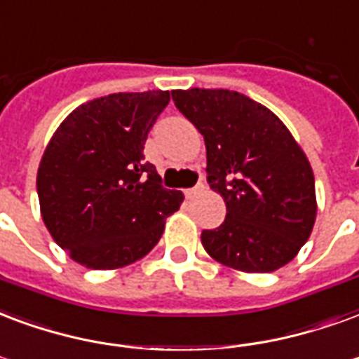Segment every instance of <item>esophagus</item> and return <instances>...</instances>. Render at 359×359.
Returning a JSON list of instances; mask_svg holds the SVG:
<instances>
[{
	"label": "esophagus",
	"mask_w": 359,
	"mask_h": 359,
	"mask_svg": "<svg viewBox=\"0 0 359 359\" xmlns=\"http://www.w3.org/2000/svg\"><path fill=\"white\" fill-rule=\"evenodd\" d=\"M203 188H205V184H203V182H198V184H196L194 188H188V190H184V196H187V198H194V196H196L198 192H201Z\"/></svg>",
	"instance_id": "34e87169"
}]
</instances>
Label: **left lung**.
Listing matches in <instances>:
<instances>
[{
	"mask_svg": "<svg viewBox=\"0 0 359 359\" xmlns=\"http://www.w3.org/2000/svg\"><path fill=\"white\" fill-rule=\"evenodd\" d=\"M179 112L203 135L207 182L226 219L201 232L215 261L274 272L293 261L316 220L314 172L301 146L266 106L228 89L172 91Z\"/></svg>",
	"mask_w": 359,
	"mask_h": 359,
	"instance_id": "obj_1",
	"label": "left lung"
}]
</instances>
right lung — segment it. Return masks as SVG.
Wrapping results in <instances>:
<instances>
[{
  "instance_id": "1",
  "label": "right lung",
  "mask_w": 359,
  "mask_h": 359,
  "mask_svg": "<svg viewBox=\"0 0 359 359\" xmlns=\"http://www.w3.org/2000/svg\"><path fill=\"white\" fill-rule=\"evenodd\" d=\"M169 91L116 93L76 108L38 169L41 217L53 240L93 270L127 266L150 253L184 200L167 190L144 142Z\"/></svg>"
}]
</instances>
